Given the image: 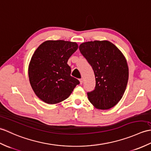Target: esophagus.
<instances>
[{
  "label": "esophagus",
  "instance_id": "34e87169",
  "mask_svg": "<svg viewBox=\"0 0 151 151\" xmlns=\"http://www.w3.org/2000/svg\"><path fill=\"white\" fill-rule=\"evenodd\" d=\"M79 81H80V84L82 85V84H83V79H82V78H81V79H79Z\"/></svg>",
  "mask_w": 151,
  "mask_h": 151
}]
</instances>
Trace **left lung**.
I'll return each instance as SVG.
<instances>
[{
  "instance_id": "obj_1",
  "label": "left lung",
  "mask_w": 151,
  "mask_h": 151,
  "mask_svg": "<svg viewBox=\"0 0 151 151\" xmlns=\"http://www.w3.org/2000/svg\"><path fill=\"white\" fill-rule=\"evenodd\" d=\"M79 49L91 65L96 78L95 89L87 92L96 108L111 109L124 94L129 79V68L122 52L108 41L83 42Z\"/></svg>"
}]
</instances>
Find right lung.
I'll list each match as a JSON object with an SVG mask.
<instances>
[{"mask_svg": "<svg viewBox=\"0 0 151 151\" xmlns=\"http://www.w3.org/2000/svg\"><path fill=\"white\" fill-rule=\"evenodd\" d=\"M78 48L76 42L46 41L33 53L28 66L30 85L36 96L48 104L64 101L71 94L78 79L70 76L68 59Z\"/></svg>", "mask_w": 151, "mask_h": 151, "instance_id": "add662e5", "label": "right lung"}]
</instances>
